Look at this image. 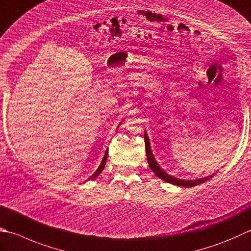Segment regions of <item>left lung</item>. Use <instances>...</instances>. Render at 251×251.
Listing matches in <instances>:
<instances>
[{"label":"left lung","instance_id":"1","mask_svg":"<svg viewBox=\"0 0 251 251\" xmlns=\"http://www.w3.org/2000/svg\"><path fill=\"white\" fill-rule=\"evenodd\" d=\"M145 144H146V152H147V159H148V163L150 169L153 171V173L158 176L159 178L165 180L166 183L173 184L176 186H181V187H194V186H197L200 184H203L204 181H208L209 179H211L215 175H208L205 177L202 178H196V179H181V178H177L175 177L173 175H170L166 173V172L161 168L159 165L158 162H156L154 155L152 154L151 151V146H150V141H149V137L147 131H145Z\"/></svg>","mask_w":251,"mask_h":251}]
</instances>
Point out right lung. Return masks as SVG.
I'll use <instances>...</instances> for the list:
<instances>
[{"label": "right lung", "instance_id": "add662e5", "mask_svg": "<svg viewBox=\"0 0 251 251\" xmlns=\"http://www.w3.org/2000/svg\"><path fill=\"white\" fill-rule=\"evenodd\" d=\"M120 125H121V123H120ZM119 125V126H120ZM117 126V127H119ZM106 159H107V150L105 151V153H104V156H103V159H102V161H101V164L99 165V168L97 169V171L95 172V173H93L89 178H88L86 181H88V180H90V179H96L98 176H99L100 174H101V172L103 171V169H104V166H105V163H106Z\"/></svg>", "mask_w": 251, "mask_h": 251}]
</instances>
